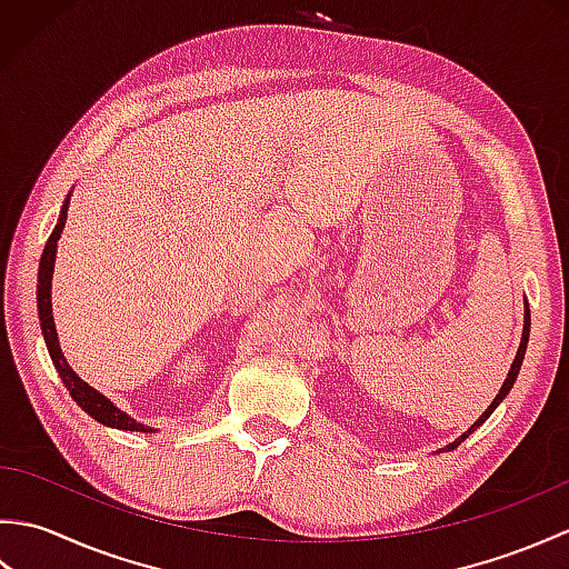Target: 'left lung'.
<instances>
[{
    "label": "left lung",
    "instance_id": "obj_1",
    "mask_svg": "<svg viewBox=\"0 0 569 569\" xmlns=\"http://www.w3.org/2000/svg\"><path fill=\"white\" fill-rule=\"evenodd\" d=\"M528 335H530V312H528V308H526V325H523V337H521V347H518V352H516V359H513V365H511V371H509V377H506V381H503V386H501V391L497 393V398H493L491 401V406L485 410V413H481V418L475 422V426H471L465 435H459V438L452 442V445H447V450H455L457 445H462L471 432H475L481 422H485L493 410H497V406L503 401L506 398V393L511 391V386H513V381H516V377H518V371H521V365H523V357H526V347H528Z\"/></svg>",
    "mask_w": 569,
    "mask_h": 569
}]
</instances>
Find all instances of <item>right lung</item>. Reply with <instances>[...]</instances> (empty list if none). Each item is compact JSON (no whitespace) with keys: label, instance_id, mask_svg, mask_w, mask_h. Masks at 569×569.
Instances as JSON below:
<instances>
[{"label":"right lung","instance_id":"add662e5","mask_svg":"<svg viewBox=\"0 0 569 569\" xmlns=\"http://www.w3.org/2000/svg\"><path fill=\"white\" fill-rule=\"evenodd\" d=\"M66 217H68V200L63 204V212H60V220H58L56 229L46 241V249L41 253V263H39V291H36V296H39V298H36V300H39V320H41V332H43V340H46V347H48V355H51L53 367L58 369L60 379H63L66 389L72 396V401H76L84 410V413L92 416L98 422H102V426H112V428H119V430L151 432L149 426H141V422H137L134 418H129L127 413H122V410H119L110 401V398H104L100 391H94L92 386L84 383L78 377V373L70 369L63 352H60L56 325H53V310H51V278H53L58 237L66 227Z\"/></svg>","mask_w":569,"mask_h":569}]
</instances>
